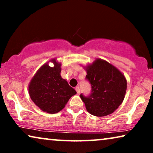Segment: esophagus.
Wrapping results in <instances>:
<instances>
[{
    "label": "esophagus",
    "instance_id": "esophagus-1",
    "mask_svg": "<svg viewBox=\"0 0 153 153\" xmlns=\"http://www.w3.org/2000/svg\"><path fill=\"white\" fill-rule=\"evenodd\" d=\"M75 90H76L77 93H78V94L80 93V88H79V86H76V88H75Z\"/></svg>",
    "mask_w": 153,
    "mask_h": 153
}]
</instances>
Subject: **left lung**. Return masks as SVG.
<instances>
[{"label": "left lung", "instance_id": "obj_1", "mask_svg": "<svg viewBox=\"0 0 153 153\" xmlns=\"http://www.w3.org/2000/svg\"><path fill=\"white\" fill-rule=\"evenodd\" d=\"M84 68L87 72L85 77L92 88L88 97L80 95L87 111L97 117L111 114L125 98L127 80L124 74L113 65L100 58Z\"/></svg>", "mask_w": 153, "mask_h": 153}]
</instances>
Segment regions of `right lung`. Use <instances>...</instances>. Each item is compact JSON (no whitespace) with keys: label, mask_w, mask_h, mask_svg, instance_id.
Segmentation results:
<instances>
[{"label":"right lung","mask_w":153,"mask_h":153,"mask_svg":"<svg viewBox=\"0 0 153 153\" xmlns=\"http://www.w3.org/2000/svg\"><path fill=\"white\" fill-rule=\"evenodd\" d=\"M53 62V68L48 65ZM61 63L56 58L46 62L37 71L28 85L30 99L48 114H56L64 108L72 96L76 94L68 81L60 76Z\"/></svg>","instance_id":"right-lung-1"}]
</instances>
